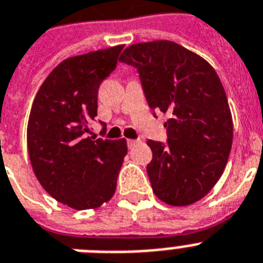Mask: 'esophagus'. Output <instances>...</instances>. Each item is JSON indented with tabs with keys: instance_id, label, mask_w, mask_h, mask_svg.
<instances>
[{
	"instance_id": "obj_1",
	"label": "esophagus",
	"mask_w": 263,
	"mask_h": 263,
	"mask_svg": "<svg viewBox=\"0 0 263 263\" xmlns=\"http://www.w3.org/2000/svg\"><path fill=\"white\" fill-rule=\"evenodd\" d=\"M138 140H134V139H128L127 140V144H128V147H129V148H132V147H135L136 144H138Z\"/></svg>"
}]
</instances>
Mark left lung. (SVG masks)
Segmentation results:
<instances>
[{
	"label": "left lung",
	"mask_w": 263,
	"mask_h": 263,
	"mask_svg": "<svg viewBox=\"0 0 263 263\" xmlns=\"http://www.w3.org/2000/svg\"><path fill=\"white\" fill-rule=\"evenodd\" d=\"M119 61L138 68L148 105L168 114V143L148 140L152 191L183 207L210 193L233 144V118L215 69L193 50L168 40L132 44Z\"/></svg>",
	"instance_id": "8db88e82"
}]
</instances>
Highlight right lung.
Masks as SVG:
<instances>
[{"label": "right lung", "instance_id": "right-lung-1", "mask_svg": "<svg viewBox=\"0 0 263 263\" xmlns=\"http://www.w3.org/2000/svg\"><path fill=\"white\" fill-rule=\"evenodd\" d=\"M123 45L61 61L41 84L26 128L32 168L46 193L74 210L98 209L114 196L127 142L88 136L98 116L101 81Z\"/></svg>", "mask_w": 263, "mask_h": 263}]
</instances>
